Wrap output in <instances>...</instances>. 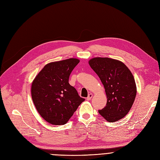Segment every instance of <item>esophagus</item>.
I'll return each mask as SVG.
<instances>
[{
	"mask_svg": "<svg viewBox=\"0 0 160 160\" xmlns=\"http://www.w3.org/2000/svg\"><path fill=\"white\" fill-rule=\"evenodd\" d=\"M92 96H93V94H92V93H90V94H88V97L87 98V100H91V98H92Z\"/></svg>",
	"mask_w": 160,
	"mask_h": 160,
	"instance_id": "1",
	"label": "esophagus"
}]
</instances>
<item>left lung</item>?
Wrapping results in <instances>:
<instances>
[{
	"instance_id": "obj_1",
	"label": "left lung",
	"mask_w": 160,
	"mask_h": 160,
	"mask_svg": "<svg viewBox=\"0 0 160 160\" xmlns=\"http://www.w3.org/2000/svg\"><path fill=\"white\" fill-rule=\"evenodd\" d=\"M88 64L100 78L107 96V104L99 113L109 122L124 118L130 111L137 94L133 74L122 62L116 59L95 57Z\"/></svg>"
}]
</instances>
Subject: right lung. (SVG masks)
<instances>
[{
    "instance_id": "right-lung-1",
    "label": "right lung",
    "mask_w": 160,
    "mask_h": 160,
    "mask_svg": "<svg viewBox=\"0 0 160 160\" xmlns=\"http://www.w3.org/2000/svg\"><path fill=\"white\" fill-rule=\"evenodd\" d=\"M80 60L71 58L45 65L31 86V95L40 116L51 124L68 122L79 105L85 101L68 81Z\"/></svg>"
}]
</instances>
